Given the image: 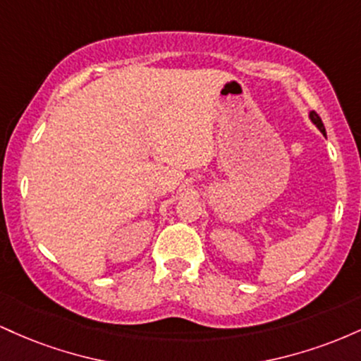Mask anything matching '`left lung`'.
I'll return each mask as SVG.
<instances>
[{"mask_svg":"<svg viewBox=\"0 0 361 361\" xmlns=\"http://www.w3.org/2000/svg\"><path fill=\"white\" fill-rule=\"evenodd\" d=\"M309 117H310V120H312L314 123H316V127L319 128V130H321L322 134L326 135V128H324V123H322L321 117H319V115L316 114V111H310V114H309Z\"/></svg>","mask_w":361,"mask_h":361,"instance_id":"1","label":"left lung"}]
</instances>
